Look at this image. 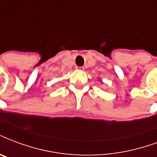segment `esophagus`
<instances>
[{"instance_id":"1","label":"esophagus","mask_w":157,"mask_h":157,"mask_svg":"<svg viewBox=\"0 0 157 157\" xmlns=\"http://www.w3.org/2000/svg\"><path fill=\"white\" fill-rule=\"evenodd\" d=\"M76 70H79V71H84V67H78V66H76Z\"/></svg>"}]
</instances>
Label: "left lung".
Returning <instances> with one entry per match:
<instances>
[{
    "mask_svg": "<svg viewBox=\"0 0 157 157\" xmlns=\"http://www.w3.org/2000/svg\"><path fill=\"white\" fill-rule=\"evenodd\" d=\"M100 81H101V80H100Z\"/></svg>",
    "mask_w": 157,
    "mask_h": 157,
    "instance_id": "8db88e82",
    "label": "left lung"
}]
</instances>
